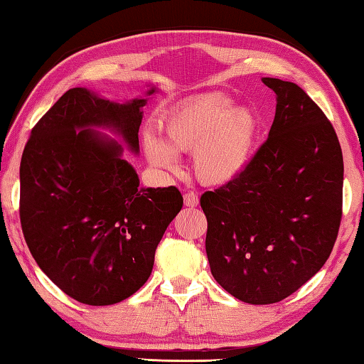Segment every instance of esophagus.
Instances as JSON below:
<instances>
[{"instance_id": "1", "label": "esophagus", "mask_w": 364, "mask_h": 364, "mask_svg": "<svg viewBox=\"0 0 364 364\" xmlns=\"http://www.w3.org/2000/svg\"><path fill=\"white\" fill-rule=\"evenodd\" d=\"M184 205L186 207H197L199 205V197L196 193H184Z\"/></svg>"}]
</instances>
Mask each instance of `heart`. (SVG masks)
Listing matches in <instances>:
<instances>
[{"instance_id": "1", "label": "heart", "mask_w": 364, "mask_h": 364, "mask_svg": "<svg viewBox=\"0 0 364 364\" xmlns=\"http://www.w3.org/2000/svg\"><path fill=\"white\" fill-rule=\"evenodd\" d=\"M165 141L144 136L146 157L154 167L178 171V154L194 152L196 176L205 184L225 186L241 178L254 159L260 119L249 107H234L221 93L196 96L165 115Z\"/></svg>"}]
</instances>
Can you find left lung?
Here are the masks:
<instances>
[{"label":"left lung","instance_id":"1","mask_svg":"<svg viewBox=\"0 0 364 364\" xmlns=\"http://www.w3.org/2000/svg\"><path fill=\"white\" fill-rule=\"evenodd\" d=\"M262 82L276 93L268 139L241 178L200 197L213 278L252 305L276 304L311 279L342 218L343 159L328 117L295 83Z\"/></svg>","mask_w":364,"mask_h":364}]
</instances>
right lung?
Masks as SVG:
<instances>
[{"instance_id": "right-lung-1", "label": "right lung", "mask_w": 364, "mask_h": 364, "mask_svg": "<svg viewBox=\"0 0 364 364\" xmlns=\"http://www.w3.org/2000/svg\"><path fill=\"white\" fill-rule=\"evenodd\" d=\"M154 93L151 86L146 96ZM146 102L72 88L33 127L22 154L21 225L30 254L86 305L119 304L149 279L160 239L183 207L175 186L141 188L122 157V144L139 152Z\"/></svg>"}]
</instances>
